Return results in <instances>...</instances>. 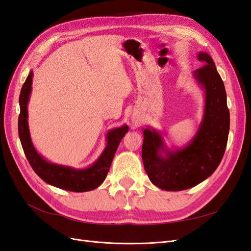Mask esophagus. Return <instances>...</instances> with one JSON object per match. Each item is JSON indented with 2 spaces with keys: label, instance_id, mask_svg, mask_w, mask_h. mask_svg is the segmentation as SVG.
<instances>
[{
  "label": "esophagus",
  "instance_id": "1",
  "mask_svg": "<svg viewBox=\"0 0 251 251\" xmlns=\"http://www.w3.org/2000/svg\"><path fill=\"white\" fill-rule=\"evenodd\" d=\"M135 123H136V120H135Z\"/></svg>",
  "mask_w": 251,
  "mask_h": 251
}]
</instances>
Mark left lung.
<instances>
[{
	"label": "left lung",
	"mask_w": 251,
	"mask_h": 251,
	"mask_svg": "<svg viewBox=\"0 0 251 251\" xmlns=\"http://www.w3.org/2000/svg\"><path fill=\"white\" fill-rule=\"evenodd\" d=\"M203 67L193 72L204 92L201 123L186 146L169 148L160 131L143 128L142 161L151 183L163 191L194 187L211 176L221 162L229 133L226 91L216 65L206 52H198Z\"/></svg>",
	"instance_id": "1"
}]
</instances>
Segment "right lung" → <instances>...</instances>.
Masks as SVG:
<instances>
[{
    "mask_svg": "<svg viewBox=\"0 0 251 251\" xmlns=\"http://www.w3.org/2000/svg\"><path fill=\"white\" fill-rule=\"evenodd\" d=\"M33 71L29 72L20 93L21 113L18 121L19 136L23 150L33 171L46 183L65 191L82 193L97 188L104 181L119 143L128 131L126 125L109 130L105 135V148L96 160L87 168L72 166L48 161L34 148L28 125V102L32 91Z\"/></svg>",
    "mask_w": 251,
    "mask_h": 251,
    "instance_id": "obj_1",
    "label": "right lung"
}]
</instances>
